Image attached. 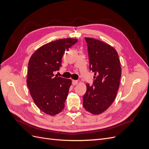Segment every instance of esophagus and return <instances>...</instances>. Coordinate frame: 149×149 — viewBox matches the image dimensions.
<instances>
[{"label":"esophagus","instance_id":"esophagus-1","mask_svg":"<svg viewBox=\"0 0 149 149\" xmlns=\"http://www.w3.org/2000/svg\"><path fill=\"white\" fill-rule=\"evenodd\" d=\"M78 83V81L77 80H72V84H73V85H76Z\"/></svg>","mask_w":149,"mask_h":149}]
</instances>
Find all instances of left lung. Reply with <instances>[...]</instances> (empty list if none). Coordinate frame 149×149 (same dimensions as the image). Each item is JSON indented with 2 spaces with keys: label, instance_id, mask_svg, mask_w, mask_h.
Here are the masks:
<instances>
[{
  "label": "left lung",
  "instance_id": "obj_1",
  "mask_svg": "<svg viewBox=\"0 0 149 149\" xmlns=\"http://www.w3.org/2000/svg\"><path fill=\"white\" fill-rule=\"evenodd\" d=\"M87 43L89 70L94 73L93 85L86 84L83 107L93 114L105 111L114 101L121 77L118 54L109 45L100 40L85 38Z\"/></svg>",
  "mask_w": 149,
  "mask_h": 149
}]
</instances>
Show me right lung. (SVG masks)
Instances as JSON below:
<instances>
[{"mask_svg":"<svg viewBox=\"0 0 149 149\" xmlns=\"http://www.w3.org/2000/svg\"><path fill=\"white\" fill-rule=\"evenodd\" d=\"M77 39L55 40L40 47L29 62L26 84L35 104L45 113L54 116L64 109L71 80L53 74L61 66L65 52Z\"/></svg>","mask_w":149,"mask_h":149,"instance_id":"add662e5","label":"right lung"}]
</instances>
